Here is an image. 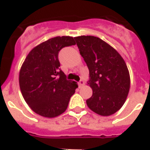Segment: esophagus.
<instances>
[{
    "label": "esophagus",
    "instance_id": "esophagus-1",
    "mask_svg": "<svg viewBox=\"0 0 150 150\" xmlns=\"http://www.w3.org/2000/svg\"><path fill=\"white\" fill-rule=\"evenodd\" d=\"M85 84V82L83 81V80H80V81L79 82V88H82V87H83V85Z\"/></svg>",
    "mask_w": 150,
    "mask_h": 150
}]
</instances>
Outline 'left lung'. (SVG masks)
I'll use <instances>...</instances> for the list:
<instances>
[{
  "label": "left lung",
  "mask_w": 150,
  "mask_h": 150,
  "mask_svg": "<svg viewBox=\"0 0 150 150\" xmlns=\"http://www.w3.org/2000/svg\"><path fill=\"white\" fill-rule=\"evenodd\" d=\"M80 54L89 70L88 85L92 96L88 108L100 116L112 115L125 104L130 76L123 58L113 47L94 36L75 38Z\"/></svg>",
  "instance_id": "left-lung-1"
}]
</instances>
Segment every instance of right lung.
I'll return each mask as SVG.
<instances>
[{"label":"right lung","mask_w":150,"mask_h":150,"mask_svg":"<svg viewBox=\"0 0 150 150\" xmlns=\"http://www.w3.org/2000/svg\"><path fill=\"white\" fill-rule=\"evenodd\" d=\"M75 45L70 36L55 37L41 43L29 53L19 73V85L25 102L34 112L48 118L63 113L78 87L60 70L59 53Z\"/></svg>","instance_id":"add662e5"}]
</instances>
